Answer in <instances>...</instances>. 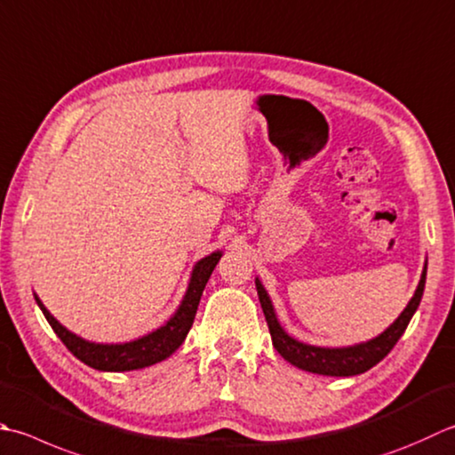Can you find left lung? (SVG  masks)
I'll return each instance as SVG.
<instances>
[{"label":"left lung","mask_w":455,"mask_h":455,"mask_svg":"<svg viewBox=\"0 0 455 455\" xmlns=\"http://www.w3.org/2000/svg\"><path fill=\"white\" fill-rule=\"evenodd\" d=\"M426 270H428V262H424L420 282H418L414 296L411 298V301H408V306L404 307L403 314H400L380 335L372 337V339L364 343L349 345V347H317V345H309V343L293 339L290 333H286V329L280 325L278 315H275L274 306H272V299L268 296V291H266V288L262 286L260 278H256V291H258V299H260L266 322H268L272 343L275 347V351H278L283 359L291 363L293 367L307 372H315V375L353 377L375 367L377 363H380L387 357L400 337H403L408 323H411L412 315L416 314L418 306H420L424 286H426Z\"/></svg>","instance_id":"1"}]
</instances>
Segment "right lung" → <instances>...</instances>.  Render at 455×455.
Masks as SVG:
<instances>
[{"instance_id":"right-lung-1","label":"right lung","mask_w":455,"mask_h":455,"mask_svg":"<svg viewBox=\"0 0 455 455\" xmlns=\"http://www.w3.org/2000/svg\"><path fill=\"white\" fill-rule=\"evenodd\" d=\"M220 256L222 251H215L209 256L201 258V260L193 266L189 286H187L180 307L175 309V314L169 317L162 327H157L148 335H141L138 339L126 343H94L83 339V337L68 331L65 325L59 323L57 319L51 315V311L43 306L37 293H35V301H37V306L41 307L43 315L47 317L52 331L59 335V339L67 345V349L73 353L76 359L88 364V367L104 372L146 369L151 367V364L172 357V355L180 349V345L185 341V337L193 325L195 314H197L203 290L207 286V282L212 270H215V266L219 264Z\"/></svg>"}]
</instances>
